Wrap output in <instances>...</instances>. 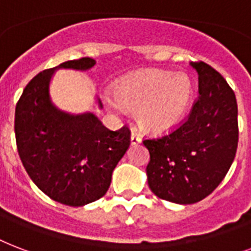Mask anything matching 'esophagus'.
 I'll return each mask as SVG.
<instances>
[{
	"label": "esophagus",
	"mask_w": 251,
	"mask_h": 251,
	"mask_svg": "<svg viewBox=\"0 0 251 251\" xmlns=\"http://www.w3.org/2000/svg\"><path fill=\"white\" fill-rule=\"evenodd\" d=\"M130 139H131V145H137V143L141 142V134H139L137 130H133Z\"/></svg>",
	"instance_id": "obj_1"
}]
</instances>
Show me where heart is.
<instances>
[{
  "label": "heart",
  "instance_id": "b5f03b06",
  "mask_svg": "<svg viewBox=\"0 0 251 251\" xmlns=\"http://www.w3.org/2000/svg\"><path fill=\"white\" fill-rule=\"evenodd\" d=\"M192 92L185 75L150 71L125 80L117 88V97H109L108 105L114 110L139 109V121L146 129L167 131L183 121Z\"/></svg>",
  "mask_w": 251,
  "mask_h": 251
}]
</instances>
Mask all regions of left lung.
<instances>
[{
  "instance_id": "left-lung-1",
  "label": "left lung",
  "mask_w": 251,
  "mask_h": 251,
  "mask_svg": "<svg viewBox=\"0 0 251 251\" xmlns=\"http://www.w3.org/2000/svg\"><path fill=\"white\" fill-rule=\"evenodd\" d=\"M199 96L189 114L167 134L143 139L150 152L149 187L162 200L194 204L210 195L232 166L238 145L236 95L226 80L204 62Z\"/></svg>"
}]
</instances>
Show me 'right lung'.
I'll return each mask as SVG.
<instances>
[{
	"mask_svg": "<svg viewBox=\"0 0 251 251\" xmlns=\"http://www.w3.org/2000/svg\"><path fill=\"white\" fill-rule=\"evenodd\" d=\"M92 57L68 60L45 70L26 85L15 106V141L28 176L50 199L81 206L102 198L112 172L130 146V129L109 130L88 113L70 116L50 101L56 68L88 70Z\"/></svg>",
	"mask_w": 251,
	"mask_h": 251,
	"instance_id": "add662e5",
	"label": "right lung"
}]
</instances>
